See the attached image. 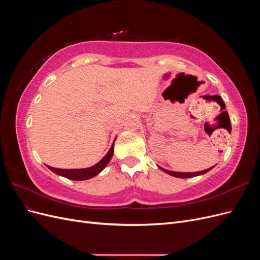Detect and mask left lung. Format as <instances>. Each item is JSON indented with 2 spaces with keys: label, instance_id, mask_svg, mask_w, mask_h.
Masks as SVG:
<instances>
[{
  "label": "left lung",
  "instance_id": "obj_1",
  "mask_svg": "<svg viewBox=\"0 0 260 260\" xmlns=\"http://www.w3.org/2000/svg\"><path fill=\"white\" fill-rule=\"evenodd\" d=\"M164 172H166V174L172 176V177H177V178H192V177H196V176H201V175H204L206 174V172H208L210 169L214 168V166L208 168V169H205L203 171H198V172H176V171H170V170H167V169H164L161 167H159Z\"/></svg>",
  "mask_w": 260,
  "mask_h": 260
}]
</instances>
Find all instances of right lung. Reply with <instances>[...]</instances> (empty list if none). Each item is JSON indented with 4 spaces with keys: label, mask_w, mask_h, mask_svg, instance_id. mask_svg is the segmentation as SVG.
<instances>
[{
    "label": "right lung",
    "mask_w": 260,
    "mask_h": 260,
    "mask_svg": "<svg viewBox=\"0 0 260 260\" xmlns=\"http://www.w3.org/2000/svg\"><path fill=\"white\" fill-rule=\"evenodd\" d=\"M114 154V143L112 147L109 148V151L107 154L102 158L98 164L94 165V166L90 168H83V169H58V168H54V167H49L50 170H52L54 174H56L58 176L65 177L70 180H75V181H82V180H88L93 177L98 176L100 172L103 170L107 164L111 160L112 156Z\"/></svg>",
    "instance_id": "right-lung-1"
}]
</instances>
